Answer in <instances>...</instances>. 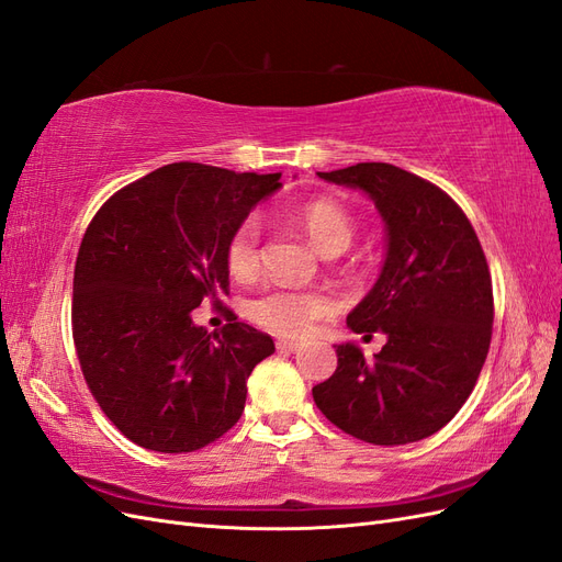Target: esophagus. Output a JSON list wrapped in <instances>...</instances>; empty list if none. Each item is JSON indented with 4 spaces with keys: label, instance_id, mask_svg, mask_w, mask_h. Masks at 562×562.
Returning a JSON list of instances; mask_svg holds the SVG:
<instances>
[{
    "label": "esophagus",
    "instance_id": "1",
    "mask_svg": "<svg viewBox=\"0 0 562 562\" xmlns=\"http://www.w3.org/2000/svg\"><path fill=\"white\" fill-rule=\"evenodd\" d=\"M277 349H279L281 353H295V351H300V345L293 342V339H279Z\"/></svg>",
    "mask_w": 562,
    "mask_h": 562
}]
</instances>
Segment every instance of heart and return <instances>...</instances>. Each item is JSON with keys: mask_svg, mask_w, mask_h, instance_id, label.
I'll return each instance as SVG.
<instances>
[{"mask_svg": "<svg viewBox=\"0 0 562 562\" xmlns=\"http://www.w3.org/2000/svg\"><path fill=\"white\" fill-rule=\"evenodd\" d=\"M291 220L304 229L310 241L323 255L342 252L353 239L351 215L330 199H312L291 209ZM260 220L250 215L236 227L225 248L229 274L248 279L260 265ZM333 310L328 295L316 291H297V288H274L252 302L250 316L265 330L281 337H304L314 323Z\"/></svg>", "mask_w": 562, "mask_h": 562, "instance_id": "heart-1", "label": "heart"}]
</instances>
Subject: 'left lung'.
Segmentation results:
<instances>
[{
    "mask_svg": "<svg viewBox=\"0 0 562 562\" xmlns=\"http://www.w3.org/2000/svg\"><path fill=\"white\" fill-rule=\"evenodd\" d=\"M318 178L366 192L384 220V265L347 316L386 335L375 359L335 345L337 370L312 389L335 427L372 446H405L443 429L481 375L492 337V279L469 217L436 184L391 164Z\"/></svg>",
    "mask_w": 562,
    "mask_h": 562,
    "instance_id": "obj_1",
    "label": "left lung"
}]
</instances>
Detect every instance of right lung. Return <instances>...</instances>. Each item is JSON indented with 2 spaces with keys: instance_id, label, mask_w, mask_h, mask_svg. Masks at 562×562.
I'll list each match as a JSON object with an SVG mask.
<instances>
[{
  "instance_id": "add662e5",
  "label": "right lung",
  "mask_w": 562,
  "mask_h": 562,
  "mask_svg": "<svg viewBox=\"0 0 562 562\" xmlns=\"http://www.w3.org/2000/svg\"><path fill=\"white\" fill-rule=\"evenodd\" d=\"M279 178L168 164L110 196L83 234L77 359L98 405L135 446L194 452L239 422L246 382L274 339L236 316L209 333L192 310L229 293V236Z\"/></svg>"
}]
</instances>
